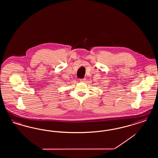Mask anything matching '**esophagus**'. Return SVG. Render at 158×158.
<instances>
[{"instance_id":"34e87169","label":"esophagus","mask_w":158,"mask_h":158,"mask_svg":"<svg viewBox=\"0 0 158 158\" xmlns=\"http://www.w3.org/2000/svg\"><path fill=\"white\" fill-rule=\"evenodd\" d=\"M86 81V79H85V78H83V79H80V82H85Z\"/></svg>"}]
</instances>
